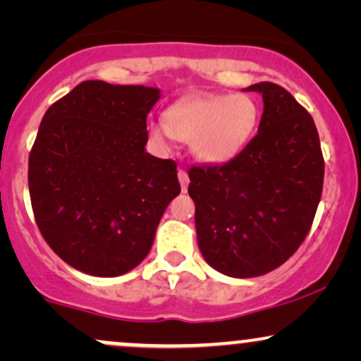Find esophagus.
Here are the masks:
<instances>
[{
	"label": "esophagus",
	"instance_id": "esophagus-1",
	"mask_svg": "<svg viewBox=\"0 0 361 361\" xmlns=\"http://www.w3.org/2000/svg\"><path fill=\"white\" fill-rule=\"evenodd\" d=\"M178 180H180L181 190H183V192H186V190H188L190 178H188V173H186L185 169H180V171H178Z\"/></svg>",
	"mask_w": 361,
	"mask_h": 361
}]
</instances>
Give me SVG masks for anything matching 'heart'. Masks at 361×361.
I'll list each match as a JSON object with an SVG mask.
<instances>
[{
	"instance_id": "heart-1",
	"label": "heart",
	"mask_w": 361,
	"mask_h": 361,
	"mask_svg": "<svg viewBox=\"0 0 361 361\" xmlns=\"http://www.w3.org/2000/svg\"><path fill=\"white\" fill-rule=\"evenodd\" d=\"M258 123V106L244 93L190 97L176 102L164 120L147 123L149 137L168 147L173 137L190 144L198 163L222 166L247 146Z\"/></svg>"
}]
</instances>
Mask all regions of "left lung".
<instances>
[{
    "instance_id": "1",
    "label": "left lung",
    "mask_w": 361,
    "mask_h": 361,
    "mask_svg": "<svg viewBox=\"0 0 361 361\" xmlns=\"http://www.w3.org/2000/svg\"><path fill=\"white\" fill-rule=\"evenodd\" d=\"M263 97L258 134L222 166L188 171L202 256L219 273L252 279L283 264L307 235L324 181L316 123L275 82Z\"/></svg>"
}]
</instances>
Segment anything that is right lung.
<instances>
[{
    "instance_id": "1",
    "label": "right lung",
    "mask_w": 361,
    "mask_h": 361,
    "mask_svg": "<svg viewBox=\"0 0 361 361\" xmlns=\"http://www.w3.org/2000/svg\"><path fill=\"white\" fill-rule=\"evenodd\" d=\"M159 98V88L90 80L45 111L28 159L32 209L49 246L76 270H134L181 192L175 161L146 152Z\"/></svg>"
}]
</instances>
